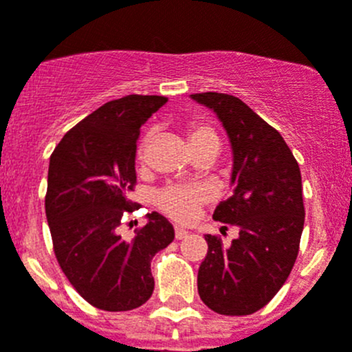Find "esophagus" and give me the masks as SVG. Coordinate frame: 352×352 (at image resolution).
Returning <instances> with one entry per match:
<instances>
[{
	"mask_svg": "<svg viewBox=\"0 0 352 352\" xmlns=\"http://www.w3.org/2000/svg\"><path fill=\"white\" fill-rule=\"evenodd\" d=\"M174 236H176V240H183V239H186V236H188V232L176 226V228H174Z\"/></svg>",
	"mask_w": 352,
	"mask_h": 352,
	"instance_id": "obj_1",
	"label": "esophagus"
}]
</instances>
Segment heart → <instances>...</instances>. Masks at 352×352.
<instances>
[{
    "instance_id": "heart-1",
    "label": "heart",
    "mask_w": 352,
    "mask_h": 352,
    "mask_svg": "<svg viewBox=\"0 0 352 352\" xmlns=\"http://www.w3.org/2000/svg\"><path fill=\"white\" fill-rule=\"evenodd\" d=\"M192 148L204 143H219L216 131L207 124H193L188 129ZM153 140V131H146L138 145V159H145ZM212 200V190L206 185H169L155 195V204L167 217L178 223H193L200 209Z\"/></svg>"
}]
</instances>
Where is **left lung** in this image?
Wrapping results in <instances>:
<instances>
[{"mask_svg": "<svg viewBox=\"0 0 352 352\" xmlns=\"http://www.w3.org/2000/svg\"><path fill=\"white\" fill-rule=\"evenodd\" d=\"M216 112L233 150V195L212 217L239 228L228 247L206 235L207 256L199 267V296L226 316H245L266 306L289 278L304 228L300 169L273 126L240 98L224 93H195Z\"/></svg>", "mask_w": 352, "mask_h": 352, "instance_id": "obj_1", "label": "left lung"}]
</instances>
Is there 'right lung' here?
Here are the masks:
<instances>
[{
    "instance_id": "1",
    "label": "right lung",
    "mask_w": 352,
    "mask_h": 352,
    "mask_svg": "<svg viewBox=\"0 0 352 352\" xmlns=\"http://www.w3.org/2000/svg\"><path fill=\"white\" fill-rule=\"evenodd\" d=\"M166 96L112 100L65 133L50 157L46 219L55 257L70 285L91 306L131 311L153 292L150 261L174 240L173 224L148 214L133 239L119 226L135 204L136 140Z\"/></svg>"
}]
</instances>
